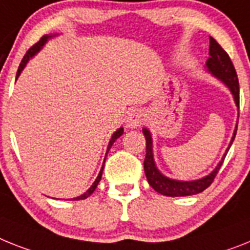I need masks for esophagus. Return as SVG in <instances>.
Listing matches in <instances>:
<instances>
[{"label": "esophagus", "instance_id": "esophagus-1", "mask_svg": "<svg viewBox=\"0 0 250 250\" xmlns=\"http://www.w3.org/2000/svg\"><path fill=\"white\" fill-rule=\"evenodd\" d=\"M144 123V114L140 110H131L126 117V127L136 129Z\"/></svg>", "mask_w": 250, "mask_h": 250}]
</instances>
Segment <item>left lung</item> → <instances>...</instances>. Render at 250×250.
Wrapping results in <instances>:
<instances>
[{
	"label": "left lung",
	"instance_id": "8db88e82",
	"mask_svg": "<svg viewBox=\"0 0 250 250\" xmlns=\"http://www.w3.org/2000/svg\"><path fill=\"white\" fill-rule=\"evenodd\" d=\"M208 59L206 62V68L212 76L223 81L230 89L234 101H235L236 106L239 108V81L238 76H236V70L234 68L231 59H230L229 54L220 46V44L210 36V49H208ZM238 127V126H236ZM236 127L234 130V135L231 138V142L229 144V148L231 146L234 138L236 135ZM143 134L146 136V159H144V170H146V180H148L149 185H150L158 193H162L164 196H170V197H180V196H191L200 193L204 189L208 188L211 183L214 182L215 177H216L217 172L220 169L221 164H223L224 159L227 157V153L229 148L227 149L225 154H224L223 159L220 163L217 164V167L211 172L208 176L204 177L201 180L196 181H176L170 180L168 177L163 176V174L158 170L155 167L154 158H153V142H151L150 131L148 129H143Z\"/></svg>",
	"mask_w": 250,
	"mask_h": 250
}]
</instances>
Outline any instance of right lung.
Here are the masks:
<instances>
[{"label":"right lung","mask_w":250,"mask_h":250,"mask_svg":"<svg viewBox=\"0 0 250 250\" xmlns=\"http://www.w3.org/2000/svg\"><path fill=\"white\" fill-rule=\"evenodd\" d=\"M52 36H54V35H44V36H42V39L39 40V42H36V44H34V45L31 46V48H30L29 50H27L26 54L23 55V58H22V61H21L20 65H19V69H18V74H16V78H18V77L20 76V73H21V72H22L23 68H25V65H26V63H27V62H29V59H30V58H33L34 55H35L36 53L39 52L40 49L42 48V45H44V44H45V42H48V39H50ZM123 133H124V129H123V127H120V129L116 130V131H115V133L112 134V136H111L110 143H108L107 151H106V154H107V153H108V150H110V148H111V146H112V144H114V143H115V140H116L117 138H119V136L123 135ZM104 159H106V158H104ZM102 170H104V166H102V168H101V170H100L99 176H97V178H96V181H95V182H93L92 186L89 187V188L87 189V191L84 192L83 195L78 196V197H76V198H72V200H84V198L88 197L89 195H92L93 191H95L96 187H97V185H99V182H100V181H101Z\"/></svg>","instance_id":"obj_1"}]
</instances>
